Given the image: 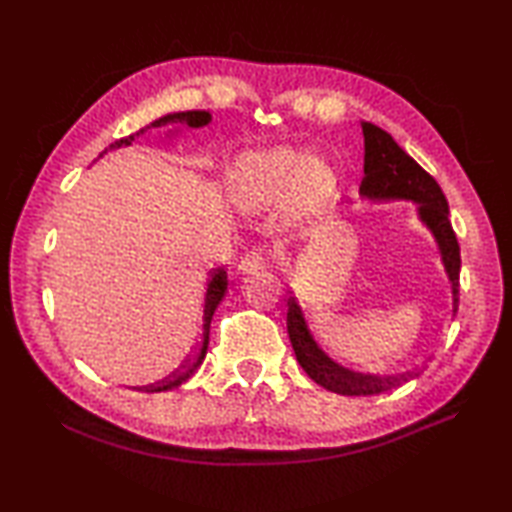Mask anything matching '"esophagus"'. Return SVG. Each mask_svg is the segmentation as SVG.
Wrapping results in <instances>:
<instances>
[{
  "instance_id": "34e87169",
  "label": "esophagus",
  "mask_w": 512,
  "mask_h": 512,
  "mask_svg": "<svg viewBox=\"0 0 512 512\" xmlns=\"http://www.w3.org/2000/svg\"><path fill=\"white\" fill-rule=\"evenodd\" d=\"M238 270H240V274H257V272L265 270V257H263V253L251 251V253L244 255L240 259V263H238Z\"/></svg>"
}]
</instances>
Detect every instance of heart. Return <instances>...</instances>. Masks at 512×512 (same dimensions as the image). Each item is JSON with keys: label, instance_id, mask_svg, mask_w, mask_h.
<instances>
[{"label": "heart", "instance_id": "b5f03b06", "mask_svg": "<svg viewBox=\"0 0 512 512\" xmlns=\"http://www.w3.org/2000/svg\"><path fill=\"white\" fill-rule=\"evenodd\" d=\"M339 175L326 159L293 146H270L238 154L226 171V192L242 213H263L282 203L286 217L322 211Z\"/></svg>", "mask_w": 512, "mask_h": 512}]
</instances>
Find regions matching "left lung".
<instances>
[{
    "instance_id": "left-lung-1",
    "label": "left lung",
    "mask_w": 512,
    "mask_h": 512,
    "mask_svg": "<svg viewBox=\"0 0 512 512\" xmlns=\"http://www.w3.org/2000/svg\"><path fill=\"white\" fill-rule=\"evenodd\" d=\"M364 133V180L360 196L368 201H408L416 205L418 219L422 221L441 255L443 270L452 286V316L458 311L460 295V247L450 224L448 201L439 184L422 169L410 154H406L387 131L372 123L362 121ZM288 337H291L297 362L307 372L311 381L339 395H376L391 387H399L422 372L420 368L402 374H370L351 370L318 345L307 326L303 309L295 295L288 297L286 314Z\"/></svg>"
}]
</instances>
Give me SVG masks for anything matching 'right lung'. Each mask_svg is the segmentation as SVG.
I'll use <instances>...</instances> for the list:
<instances>
[{
	"mask_svg": "<svg viewBox=\"0 0 512 512\" xmlns=\"http://www.w3.org/2000/svg\"><path fill=\"white\" fill-rule=\"evenodd\" d=\"M209 121H211L209 110H186V113H169V115H165V117H161L157 121H152L150 125L142 127L140 131L131 133V136L113 142L106 150H117L121 146H131V142H136L140 136H144L148 129H154V127H173L175 129L177 125H188V127L196 129V127H205ZM169 133H173V131L169 129ZM106 150L100 154V157H104ZM226 291H228V272H226V268L211 270V278L207 282V293H205V305H203V341H201V347H198V353L196 355H188V358L184 360V364L177 368V370H173L169 376H165L163 381L150 383V385H144V387H133V389L146 391V393H161V391H171L175 387H180L182 383H186L190 379V376L198 370V366H201L203 360H205L207 347H209L211 318L215 314L219 301L224 299Z\"/></svg>",
	"mask_w": 512,
	"mask_h": 512,
	"instance_id": "1",
	"label": "right lung"
}]
</instances>
